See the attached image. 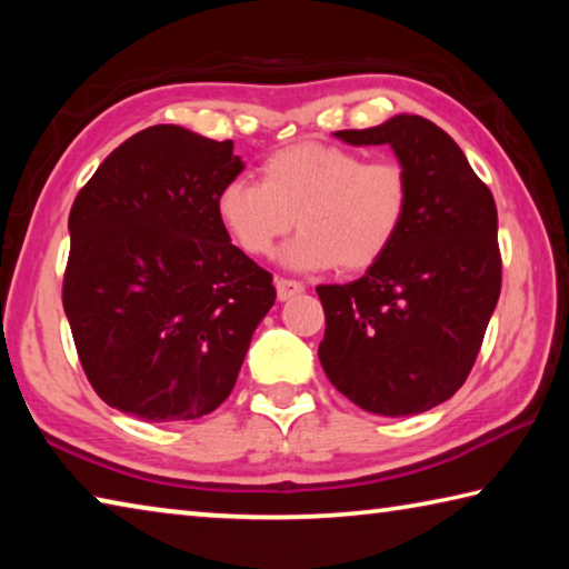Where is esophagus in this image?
<instances>
[{
    "mask_svg": "<svg viewBox=\"0 0 569 569\" xmlns=\"http://www.w3.org/2000/svg\"><path fill=\"white\" fill-rule=\"evenodd\" d=\"M301 291H303L301 281H293V278H276V293L281 301H288V298H293Z\"/></svg>",
    "mask_w": 569,
    "mask_h": 569,
    "instance_id": "34e87169",
    "label": "esophagus"
}]
</instances>
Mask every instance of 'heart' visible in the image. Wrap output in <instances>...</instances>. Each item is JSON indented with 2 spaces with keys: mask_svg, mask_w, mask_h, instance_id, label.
<instances>
[{
  "mask_svg": "<svg viewBox=\"0 0 569 569\" xmlns=\"http://www.w3.org/2000/svg\"><path fill=\"white\" fill-rule=\"evenodd\" d=\"M411 210V176L393 158L366 160L361 150L296 142L271 152L261 182L233 178L216 192V216L228 238L250 258L286 248L298 271L361 273L397 243Z\"/></svg>",
  "mask_w": 569,
  "mask_h": 569,
  "instance_id": "1",
  "label": "heart"
}]
</instances>
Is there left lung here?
Wrapping results in <instances>:
<instances>
[{
    "mask_svg": "<svg viewBox=\"0 0 569 569\" xmlns=\"http://www.w3.org/2000/svg\"><path fill=\"white\" fill-rule=\"evenodd\" d=\"M336 138L391 146L411 176V210L397 243L359 281L316 288L326 313L319 359L363 411L421 413L467 381L502 291L492 190L419 114Z\"/></svg>",
    "mask_w": 569,
    "mask_h": 569,
    "instance_id": "8db88e82",
    "label": "left lung"
}]
</instances>
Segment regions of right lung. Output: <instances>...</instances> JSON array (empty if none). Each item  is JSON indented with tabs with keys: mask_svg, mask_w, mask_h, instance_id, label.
Listing matches in <instances>:
<instances>
[{
	"mask_svg": "<svg viewBox=\"0 0 569 569\" xmlns=\"http://www.w3.org/2000/svg\"><path fill=\"white\" fill-rule=\"evenodd\" d=\"M233 140L152 124L77 192L62 306L98 397L146 421H188L233 391L273 276L230 243L216 192Z\"/></svg>",
	"mask_w": 569,
	"mask_h": 569,
	"instance_id": "obj_1",
	"label": "right lung"
}]
</instances>
